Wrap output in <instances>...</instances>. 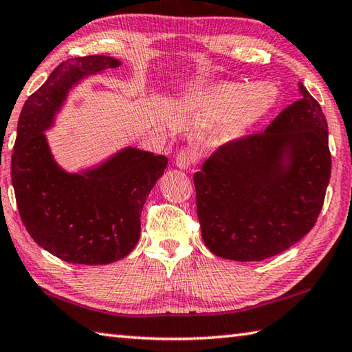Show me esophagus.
Returning <instances> with one entry per match:
<instances>
[{
    "label": "esophagus",
    "instance_id": "1",
    "mask_svg": "<svg viewBox=\"0 0 352 352\" xmlns=\"http://www.w3.org/2000/svg\"><path fill=\"white\" fill-rule=\"evenodd\" d=\"M196 162V154L190 148H184L176 156V166H179L181 170H187Z\"/></svg>",
    "mask_w": 352,
    "mask_h": 352
}]
</instances>
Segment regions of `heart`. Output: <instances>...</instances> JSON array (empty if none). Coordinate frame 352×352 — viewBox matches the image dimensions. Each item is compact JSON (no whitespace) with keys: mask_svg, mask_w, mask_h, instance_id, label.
Listing matches in <instances>:
<instances>
[{"mask_svg":"<svg viewBox=\"0 0 352 352\" xmlns=\"http://www.w3.org/2000/svg\"><path fill=\"white\" fill-rule=\"evenodd\" d=\"M278 98V89L269 82H258L254 85L224 83L210 91L202 92L196 102L213 114L229 117L226 128L227 138H239L248 129L269 113Z\"/></svg>","mask_w":352,"mask_h":352,"instance_id":"1","label":"heart"}]
</instances>
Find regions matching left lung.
Instances as JSON below:
<instances>
[{
	"instance_id": "8db88e82",
	"label": "left lung",
	"mask_w": 352,
	"mask_h": 352,
	"mask_svg": "<svg viewBox=\"0 0 352 352\" xmlns=\"http://www.w3.org/2000/svg\"><path fill=\"white\" fill-rule=\"evenodd\" d=\"M301 98L263 133L219 146L193 176L202 239L217 256L263 261L292 248L322 212L331 177L328 123Z\"/></svg>"
}]
</instances>
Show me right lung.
<instances>
[{
	"mask_svg": "<svg viewBox=\"0 0 352 352\" xmlns=\"http://www.w3.org/2000/svg\"><path fill=\"white\" fill-rule=\"evenodd\" d=\"M108 55L60 63L30 96L18 119L12 186L18 212L34 241L74 264H109L125 258L140 236V213L168 159L123 148L103 164L67 173L55 162L45 131L74 85L119 67Z\"/></svg>",
	"mask_w": 352,
	"mask_h": 352,
	"instance_id": "right-lung-1",
	"label": "right lung"
}]
</instances>
